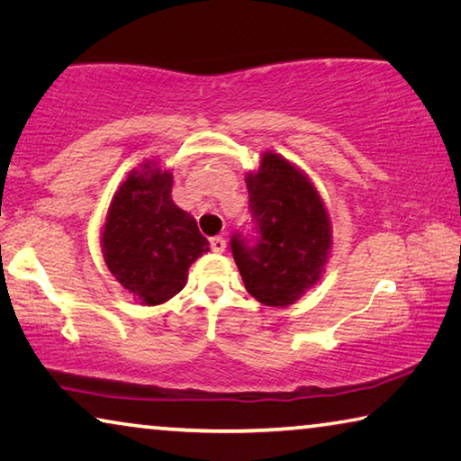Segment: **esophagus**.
<instances>
[{"mask_svg": "<svg viewBox=\"0 0 461 461\" xmlns=\"http://www.w3.org/2000/svg\"><path fill=\"white\" fill-rule=\"evenodd\" d=\"M212 249L213 252H217V254H221V252H225V240L223 238H212Z\"/></svg>", "mask_w": 461, "mask_h": 461, "instance_id": "obj_1", "label": "esophagus"}]
</instances>
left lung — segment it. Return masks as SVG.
Masks as SVG:
<instances>
[{"instance_id":"obj_1","label":"left lung","mask_w":461,"mask_h":461,"mask_svg":"<svg viewBox=\"0 0 461 461\" xmlns=\"http://www.w3.org/2000/svg\"><path fill=\"white\" fill-rule=\"evenodd\" d=\"M258 236L236 231L231 254L246 291L268 307H288L321 278L331 249V221L311 178L276 152L246 175Z\"/></svg>"}]
</instances>
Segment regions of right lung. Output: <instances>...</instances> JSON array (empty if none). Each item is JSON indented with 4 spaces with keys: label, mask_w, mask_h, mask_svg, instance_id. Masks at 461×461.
I'll list each match as a JSON object with an SVG mask.
<instances>
[{
    "label": "right lung",
    "mask_w": 461,
    "mask_h": 461,
    "mask_svg": "<svg viewBox=\"0 0 461 461\" xmlns=\"http://www.w3.org/2000/svg\"><path fill=\"white\" fill-rule=\"evenodd\" d=\"M170 193L173 173L142 162L113 193L101 230L109 272L142 305H162L181 293L191 264L209 252L194 217Z\"/></svg>",
    "instance_id": "right-lung-1"
}]
</instances>
